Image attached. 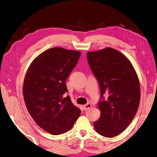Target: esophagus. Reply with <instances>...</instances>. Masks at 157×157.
Wrapping results in <instances>:
<instances>
[{"instance_id":"34e87169","label":"esophagus","mask_w":157,"mask_h":157,"mask_svg":"<svg viewBox=\"0 0 157 157\" xmlns=\"http://www.w3.org/2000/svg\"><path fill=\"white\" fill-rule=\"evenodd\" d=\"M92 107V105H91V104H90V103H87L86 105H84V109H85L86 110V109H90V108Z\"/></svg>"}]
</instances>
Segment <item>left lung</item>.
Here are the masks:
<instances>
[{
	"label": "left lung",
	"instance_id": "8db88e82",
	"mask_svg": "<svg viewBox=\"0 0 157 157\" xmlns=\"http://www.w3.org/2000/svg\"><path fill=\"white\" fill-rule=\"evenodd\" d=\"M87 59L100 88L101 115L94 122L95 129L104 137H115L137 113L140 100L138 78L131 62L114 48L88 52Z\"/></svg>",
	"mask_w": 157,
	"mask_h": 157
}]
</instances>
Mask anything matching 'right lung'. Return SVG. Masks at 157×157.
Listing matches in <instances>:
<instances>
[{"mask_svg": "<svg viewBox=\"0 0 157 157\" xmlns=\"http://www.w3.org/2000/svg\"><path fill=\"white\" fill-rule=\"evenodd\" d=\"M80 51L52 48L38 55L26 72L23 95L31 117L52 135L71 129L81 110L71 102L66 80L76 67Z\"/></svg>", "mask_w": 157, "mask_h": 157, "instance_id": "right-lung-1", "label": "right lung"}]
</instances>
